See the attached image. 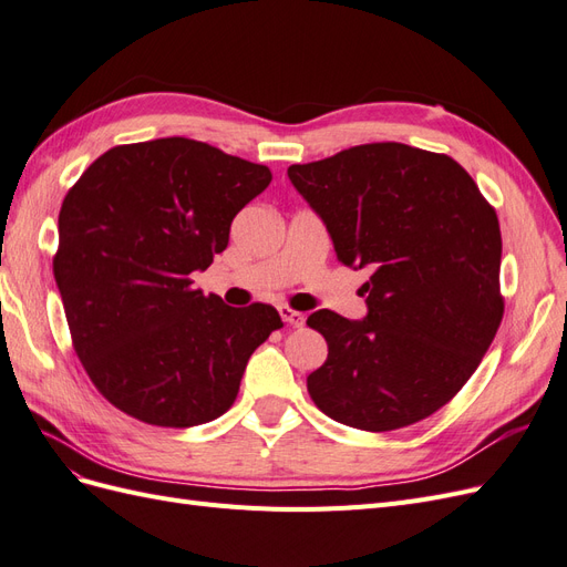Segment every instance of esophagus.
I'll return each mask as SVG.
<instances>
[{"label":"esophagus","mask_w":567,"mask_h":567,"mask_svg":"<svg viewBox=\"0 0 567 567\" xmlns=\"http://www.w3.org/2000/svg\"><path fill=\"white\" fill-rule=\"evenodd\" d=\"M279 315H281V319H284L286 323H290V326H305V315L298 312V310H293V307L281 305V307H279Z\"/></svg>","instance_id":"esophagus-1"}]
</instances>
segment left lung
Listing matches in <instances>:
<instances>
[{"instance_id":"obj_1","label":"left lung","mask_w":567,"mask_h":567,"mask_svg":"<svg viewBox=\"0 0 567 567\" xmlns=\"http://www.w3.org/2000/svg\"><path fill=\"white\" fill-rule=\"evenodd\" d=\"M338 260L369 267V315L307 317L329 346L307 375L338 423L388 433L435 414L483 362L504 317L502 231L473 177L444 153L398 142L290 165Z\"/></svg>"}]
</instances>
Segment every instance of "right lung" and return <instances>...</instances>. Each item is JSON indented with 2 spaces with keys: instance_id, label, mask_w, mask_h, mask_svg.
Returning <instances> with one entry per match:
<instances>
[{
  "instance_id": "1",
  "label": "right lung",
  "mask_w": 567,
  "mask_h": 567,
  "mask_svg": "<svg viewBox=\"0 0 567 567\" xmlns=\"http://www.w3.org/2000/svg\"><path fill=\"white\" fill-rule=\"evenodd\" d=\"M269 182L267 165L167 136L109 148L68 188L54 279L73 350L115 409L192 427L234 404L250 354L284 321L265 302L203 296L192 274Z\"/></svg>"
}]
</instances>
